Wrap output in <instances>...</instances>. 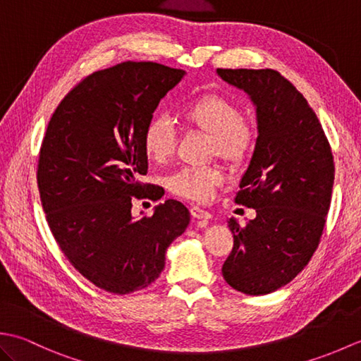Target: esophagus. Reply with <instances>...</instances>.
<instances>
[{"mask_svg": "<svg viewBox=\"0 0 361 361\" xmlns=\"http://www.w3.org/2000/svg\"><path fill=\"white\" fill-rule=\"evenodd\" d=\"M190 214H192L194 219H198V220H209L212 217L211 212L200 208V206H192V208H190Z\"/></svg>", "mask_w": 361, "mask_h": 361, "instance_id": "obj_1", "label": "esophagus"}]
</instances>
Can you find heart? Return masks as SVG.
<instances>
[{
	"label": "heart",
	"mask_w": 361,
	"mask_h": 361,
	"mask_svg": "<svg viewBox=\"0 0 361 361\" xmlns=\"http://www.w3.org/2000/svg\"><path fill=\"white\" fill-rule=\"evenodd\" d=\"M183 126L211 137L209 153L225 163L237 166L248 157L255 128L242 116L239 105L217 94H204L185 104L178 111ZM175 133L164 118L152 119L142 132V149L149 161L163 164L171 158ZM221 180L217 167H185L169 178V189L175 195L192 202H206Z\"/></svg>",
	"instance_id": "b5f03b06"
}]
</instances>
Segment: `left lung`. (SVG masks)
I'll use <instances>...</instances> for the list:
<instances>
[{"label":"left lung","mask_w":361,"mask_h":361,"mask_svg":"<svg viewBox=\"0 0 361 361\" xmlns=\"http://www.w3.org/2000/svg\"><path fill=\"white\" fill-rule=\"evenodd\" d=\"M256 106L257 140L235 203L256 209L243 226L229 219L225 281L245 295H267L304 270L323 234L335 166L315 111L274 70H217Z\"/></svg>","instance_id":"obj_1"}]
</instances>
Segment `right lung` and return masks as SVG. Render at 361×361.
<instances>
[{"label":"right lung","instance_id":"add662e5","mask_svg":"<svg viewBox=\"0 0 361 361\" xmlns=\"http://www.w3.org/2000/svg\"><path fill=\"white\" fill-rule=\"evenodd\" d=\"M185 74L153 62L96 71L63 97L46 128L37 183L51 233L83 278L114 295L158 279L169 245L189 225L176 200L155 206L152 217L132 216L133 197L161 198L140 181L149 167L142 132Z\"/></svg>","mask_w":361,"mask_h":361}]
</instances>
